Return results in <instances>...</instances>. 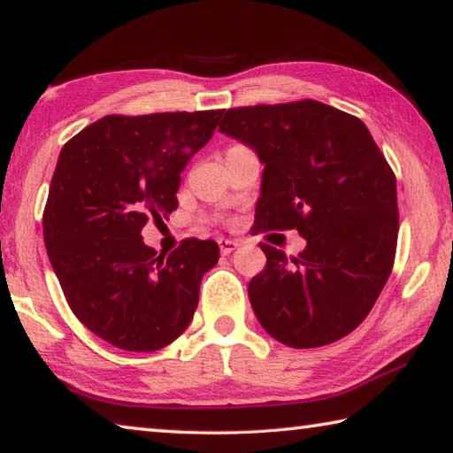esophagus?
<instances>
[{
  "mask_svg": "<svg viewBox=\"0 0 453 453\" xmlns=\"http://www.w3.org/2000/svg\"><path fill=\"white\" fill-rule=\"evenodd\" d=\"M218 243H219V251H221V254H224V256L232 254V251H234L235 248H240V243L234 242V240H219Z\"/></svg>",
  "mask_w": 453,
  "mask_h": 453,
  "instance_id": "34e87169",
  "label": "esophagus"
}]
</instances>
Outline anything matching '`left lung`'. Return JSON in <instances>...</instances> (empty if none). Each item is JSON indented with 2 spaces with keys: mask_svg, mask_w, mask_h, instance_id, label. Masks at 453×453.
I'll return each instance as SVG.
<instances>
[{
  "mask_svg": "<svg viewBox=\"0 0 453 453\" xmlns=\"http://www.w3.org/2000/svg\"><path fill=\"white\" fill-rule=\"evenodd\" d=\"M219 132L265 164L256 232L297 229L308 245L288 264L262 245L251 278L256 318L289 348H321L362 324L392 273L400 213L395 173L359 118L316 99L224 110Z\"/></svg>",
  "mask_w": 453,
  "mask_h": 453,
  "instance_id": "left-lung-1",
  "label": "left lung"
}]
</instances>
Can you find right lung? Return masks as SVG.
I'll return each instance as SVG.
<instances>
[{
    "label": "right lung",
    "instance_id": "right-lung-1",
    "mask_svg": "<svg viewBox=\"0 0 453 453\" xmlns=\"http://www.w3.org/2000/svg\"><path fill=\"white\" fill-rule=\"evenodd\" d=\"M224 110L105 116L64 145L43 210V242L65 302L89 332L126 351L162 349L189 326L213 240L170 256L142 229L178 210L181 172Z\"/></svg>",
    "mask_w": 453,
    "mask_h": 453
}]
</instances>
